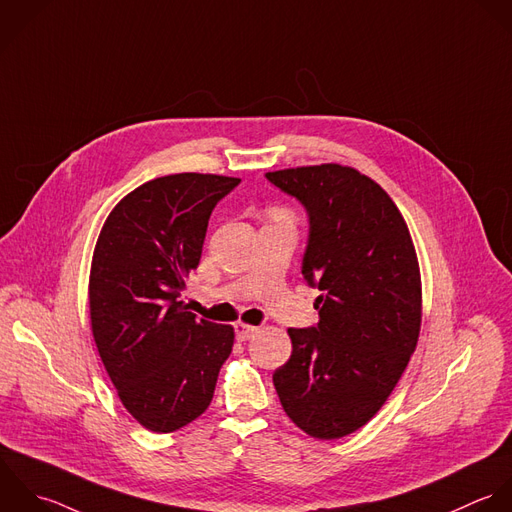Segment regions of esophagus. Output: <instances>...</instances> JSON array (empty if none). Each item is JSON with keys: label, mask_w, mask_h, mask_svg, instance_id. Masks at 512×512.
Listing matches in <instances>:
<instances>
[{"label": "esophagus", "mask_w": 512, "mask_h": 512, "mask_svg": "<svg viewBox=\"0 0 512 512\" xmlns=\"http://www.w3.org/2000/svg\"><path fill=\"white\" fill-rule=\"evenodd\" d=\"M257 331H259V327H253V325L243 323V321L235 325V335H237V339H239V341H247V339H251Z\"/></svg>", "instance_id": "34e87169"}]
</instances>
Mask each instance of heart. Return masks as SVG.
Masks as SVG:
<instances>
[{"mask_svg": "<svg viewBox=\"0 0 512 512\" xmlns=\"http://www.w3.org/2000/svg\"><path fill=\"white\" fill-rule=\"evenodd\" d=\"M271 217H285L283 209H271Z\"/></svg>", "mask_w": 512, "mask_h": 512, "instance_id": "heart-1", "label": "heart"}]
</instances>
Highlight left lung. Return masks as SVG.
Here are the masks:
<instances>
[{
  "mask_svg": "<svg viewBox=\"0 0 512 512\" xmlns=\"http://www.w3.org/2000/svg\"><path fill=\"white\" fill-rule=\"evenodd\" d=\"M267 179L309 213L303 275L321 291L319 325L287 331L293 351L273 385L301 431L341 439L379 413L417 349L423 287L415 243L389 193L355 167H289Z\"/></svg>",
  "mask_w": 512,
  "mask_h": 512,
  "instance_id": "8db88e82",
  "label": "left lung"
}]
</instances>
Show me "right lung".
<instances>
[{
  "mask_svg": "<svg viewBox=\"0 0 512 512\" xmlns=\"http://www.w3.org/2000/svg\"><path fill=\"white\" fill-rule=\"evenodd\" d=\"M241 179L175 173L127 193L107 215L91 259L89 321L127 413L173 433L209 407L235 331L179 301L197 269L213 207Z\"/></svg>",
  "mask_w": 512,
  "mask_h": 512,
  "instance_id": "right-lung-1",
  "label": "right lung"
}]
</instances>
